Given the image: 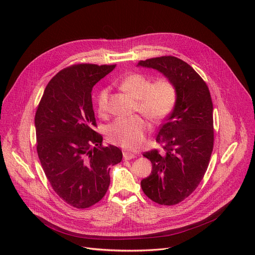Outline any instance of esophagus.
<instances>
[{"instance_id":"34e87169","label":"esophagus","mask_w":255,"mask_h":255,"mask_svg":"<svg viewBox=\"0 0 255 255\" xmlns=\"http://www.w3.org/2000/svg\"><path fill=\"white\" fill-rule=\"evenodd\" d=\"M123 157H124L125 160H131V159H133V158L135 157V155L132 154V153H129V152H124L123 153Z\"/></svg>"}]
</instances>
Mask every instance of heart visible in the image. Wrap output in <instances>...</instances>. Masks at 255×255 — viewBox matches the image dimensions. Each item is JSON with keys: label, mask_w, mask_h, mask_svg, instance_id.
I'll use <instances>...</instances> for the list:
<instances>
[{"label": "heart", "mask_w": 255, "mask_h": 255, "mask_svg": "<svg viewBox=\"0 0 255 255\" xmlns=\"http://www.w3.org/2000/svg\"><path fill=\"white\" fill-rule=\"evenodd\" d=\"M121 89L135 99V111L153 122L167 118L175 109L177 90L167 78H159L151 84V79L140 73L126 76L120 84ZM109 89L100 90L97 96V111L104 115L107 111ZM149 125L140 117L120 118L109 125L106 136L115 144L128 150H138L143 144Z\"/></svg>", "instance_id": "b5f03b06"}]
</instances>
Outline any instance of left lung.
Instances as JSON below:
<instances>
[{
	"mask_svg": "<svg viewBox=\"0 0 255 255\" xmlns=\"http://www.w3.org/2000/svg\"><path fill=\"white\" fill-rule=\"evenodd\" d=\"M137 66L162 73L177 90L175 109L156 137L165 154L158 150L143 154L152 162V171L140 182L153 202L177 205L196 189L209 165L214 144L210 91L192 67L176 57L153 58Z\"/></svg>",
	"mask_w": 255,
	"mask_h": 255,
	"instance_id": "1",
	"label": "left lung"
}]
</instances>
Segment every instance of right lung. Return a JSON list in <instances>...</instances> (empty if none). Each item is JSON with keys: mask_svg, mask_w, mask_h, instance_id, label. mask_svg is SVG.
<instances>
[{"mask_svg": "<svg viewBox=\"0 0 255 255\" xmlns=\"http://www.w3.org/2000/svg\"><path fill=\"white\" fill-rule=\"evenodd\" d=\"M116 65L77 64L51 78L35 116L37 153L52 189L68 205L86 209L98 203L111 183L110 166L123 154L102 145L92 89Z\"/></svg>", "mask_w": 255, "mask_h": 255, "instance_id": "1", "label": "right lung"}]
</instances>
